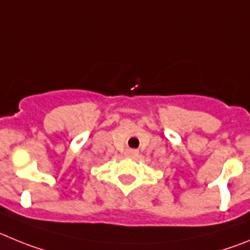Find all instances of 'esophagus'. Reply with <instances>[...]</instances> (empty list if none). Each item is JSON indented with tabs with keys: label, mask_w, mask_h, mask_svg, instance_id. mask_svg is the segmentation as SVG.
<instances>
[{
	"label": "esophagus",
	"mask_w": 250,
	"mask_h": 250,
	"mask_svg": "<svg viewBox=\"0 0 250 250\" xmlns=\"http://www.w3.org/2000/svg\"><path fill=\"white\" fill-rule=\"evenodd\" d=\"M127 154L129 157H136V156H138V150H137V149H128Z\"/></svg>",
	"instance_id": "34e87169"
}]
</instances>
